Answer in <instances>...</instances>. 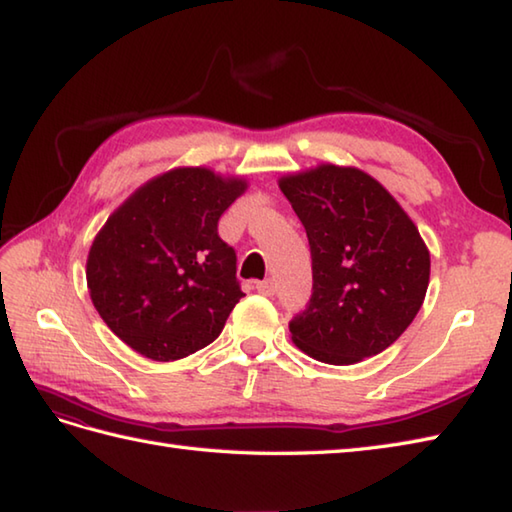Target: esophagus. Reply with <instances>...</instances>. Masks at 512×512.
<instances>
[{
	"instance_id": "1",
	"label": "esophagus",
	"mask_w": 512,
	"mask_h": 512,
	"mask_svg": "<svg viewBox=\"0 0 512 512\" xmlns=\"http://www.w3.org/2000/svg\"><path fill=\"white\" fill-rule=\"evenodd\" d=\"M255 288L262 295H273L275 293V282H273V279H264V282H257Z\"/></svg>"
}]
</instances>
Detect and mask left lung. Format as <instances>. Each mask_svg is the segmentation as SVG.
<instances>
[{"label": "left lung", "instance_id": "8db88e82", "mask_svg": "<svg viewBox=\"0 0 512 512\" xmlns=\"http://www.w3.org/2000/svg\"><path fill=\"white\" fill-rule=\"evenodd\" d=\"M304 224L313 295L288 324L299 350L348 366L382 353L424 304L430 253L413 219L375 177L319 164L279 177Z\"/></svg>", "mask_w": 512, "mask_h": 512}]
</instances>
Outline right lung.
Returning <instances> with one entry per match:
<instances>
[{
	"mask_svg": "<svg viewBox=\"0 0 512 512\" xmlns=\"http://www.w3.org/2000/svg\"><path fill=\"white\" fill-rule=\"evenodd\" d=\"M246 188L204 166L173 168L139 186L93 239L90 299L139 355L175 362L222 333L244 293L217 222Z\"/></svg>",
	"mask_w": 512,
	"mask_h": 512,
	"instance_id": "obj_1",
	"label": "right lung"
}]
</instances>
